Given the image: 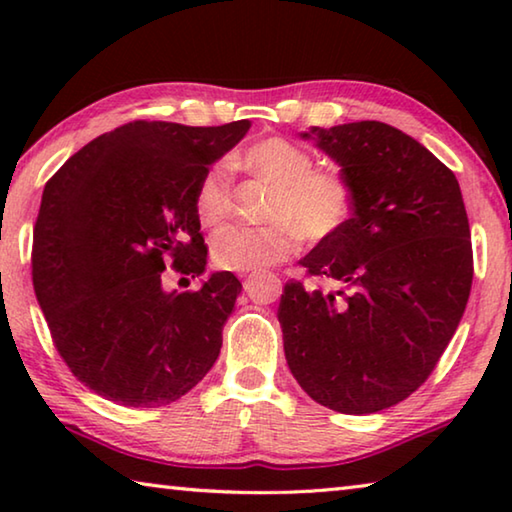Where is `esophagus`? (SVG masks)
I'll return each instance as SVG.
<instances>
[{"mask_svg": "<svg viewBox=\"0 0 512 512\" xmlns=\"http://www.w3.org/2000/svg\"><path fill=\"white\" fill-rule=\"evenodd\" d=\"M241 277H244V284H246V282H250V277H246V275H241Z\"/></svg>", "mask_w": 512, "mask_h": 512, "instance_id": "34e87169", "label": "esophagus"}]
</instances>
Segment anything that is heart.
Listing matches in <instances>:
<instances>
[{
  "label": "heart",
  "mask_w": 512,
  "mask_h": 512,
  "mask_svg": "<svg viewBox=\"0 0 512 512\" xmlns=\"http://www.w3.org/2000/svg\"><path fill=\"white\" fill-rule=\"evenodd\" d=\"M235 164L273 187L262 228L228 225L210 241L212 262L223 271L253 273L282 264L300 250L302 235L311 241L336 239L354 216L352 185L341 173L314 169V158L284 137L250 144ZM232 171L216 162L196 189V214L207 228L228 219Z\"/></svg>",
  "instance_id": "heart-1"
}]
</instances>
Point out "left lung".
Instances as JSON below:
<instances>
[{"label": "left lung", "mask_w": 512, "mask_h": 512, "mask_svg": "<svg viewBox=\"0 0 512 512\" xmlns=\"http://www.w3.org/2000/svg\"><path fill=\"white\" fill-rule=\"evenodd\" d=\"M302 137L339 162L354 216L300 259L332 289L284 284V354L311 400L377 413L418 391L463 318L474 262L461 187L418 140L381 121Z\"/></svg>", "instance_id": "1"}]
</instances>
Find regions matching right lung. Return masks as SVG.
Wrapping results in <instances>:
<instances>
[{"label":"right lung","instance_id":"right-lung-1","mask_svg":"<svg viewBox=\"0 0 512 512\" xmlns=\"http://www.w3.org/2000/svg\"><path fill=\"white\" fill-rule=\"evenodd\" d=\"M248 128L131 121L85 144L45 185L33 289L67 368L106 400L176 402L219 357L241 282L221 271L178 293L164 280L203 275L196 189Z\"/></svg>","mask_w":512,"mask_h":512}]
</instances>
